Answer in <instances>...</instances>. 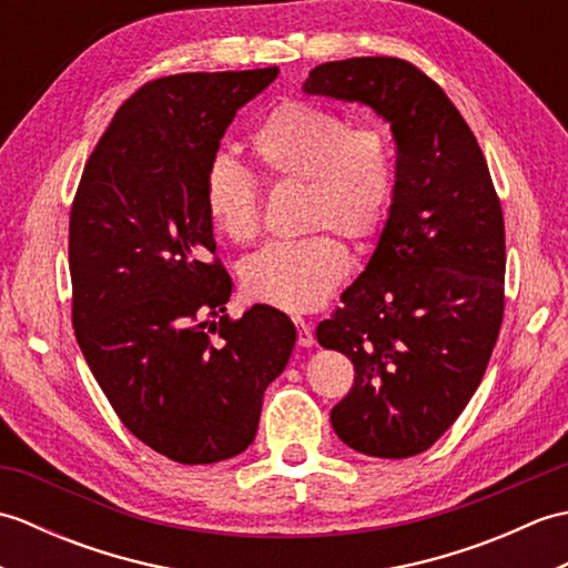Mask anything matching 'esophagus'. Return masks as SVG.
<instances>
[{
    "mask_svg": "<svg viewBox=\"0 0 568 568\" xmlns=\"http://www.w3.org/2000/svg\"><path fill=\"white\" fill-rule=\"evenodd\" d=\"M295 327H297V344L310 348L312 344H315V334H312V324L303 317H295Z\"/></svg>",
    "mask_w": 568,
    "mask_h": 568,
    "instance_id": "obj_1",
    "label": "esophagus"
}]
</instances>
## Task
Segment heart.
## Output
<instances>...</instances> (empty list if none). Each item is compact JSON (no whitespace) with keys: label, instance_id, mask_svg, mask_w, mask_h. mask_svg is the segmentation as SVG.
I'll return each instance as SVG.
<instances>
[{"label":"heart","instance_id":"heart-1","mask_svg":"<svg viewBox=\"0 0 568 568\" xmlns=\"http://www.w3.org/2000/svg\"><path fill=\"white\" fill-rule=\"evenodd\" d=\"M253 161L273 185L303 183L305 229H334L366 244L388 222L397 192L395 146L381 124L348 126L320 104L287 100L263 116L248 139ZM204 207L212 226L234 244L261 234V192L244 168L226 155L204 178ZM352 268V256L329 232L271 244L241 265L244 291L285 312L320 307Z\"/></svg>","mask_w":568,"mask_h":568}]
</instances>
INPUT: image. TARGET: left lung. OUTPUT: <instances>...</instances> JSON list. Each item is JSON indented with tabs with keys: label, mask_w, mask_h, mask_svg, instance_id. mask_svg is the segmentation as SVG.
Masks as SVG:
<instances>
[{
	"label": "left lung",
	"mask_w": 568,
	"mask_h": 568,
	"mask_svg": "<svg viewBox=\"0 0 568 568\" xmlns=\"http://www.w3.org/2000/svg\"><path fill=\"white\" fill-rule=\"evenodd\" d=\"M303 90L361 102L390 124L397 192L376 251L320 322L317 342L354 364L332 407L352 449L427 452L464 413L498 342L505 307L500 200L474 131L437 82L400 58L310 70Z\"/></svg>",
	"instance_id": "obj_1"
}]
</instances>
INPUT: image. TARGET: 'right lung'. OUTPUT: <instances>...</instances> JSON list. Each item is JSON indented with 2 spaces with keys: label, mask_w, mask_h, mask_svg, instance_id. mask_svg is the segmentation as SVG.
Returning a JSON list of instances; mask_svg holds the SVG:
<instances>
[{
  "label": "right lung",
  "mask_w": 568,
  "mask_h": 568,
  "mask_svg": "<svg viewBox=\"0 0 568 568\" xmlns=\"http://www.w3.org/2000/svg\"><path fill=\"white\" fill-rule=\"evenodd\" d=\"M275 78L277 68H261L146 82L119 106L72 200L80 352L124 427L178 464L244 452L295 346L281 310L224 315L232 277L212 261L204 207L226 126Z\"/></svg>",
  "instance_id": "right-lung-1"
}]
</instances>
